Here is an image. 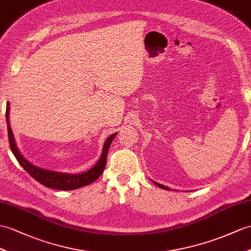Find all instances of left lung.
Here are the masks:
<instances>
[{
  "mask_svg": "<svg viewBox=\"0 0 251 251\" xmlns=\"http://www.w3.org/2000/svg\"><path fill=\"white\" fill-rule=\"evenodd\" d=\"M153 183H154V184H155L156 186H158V187H161V188H163V189H168V191H169V189H170V188H168L167 186H165V185H162V184H160V183H157V182H154V181H153Z\"/></svg>",
  "mask_w": 251,
  "mask_h": 251,
  "instance_id": "left-lung-1",
  "label": "left lung"
}]
</instances>
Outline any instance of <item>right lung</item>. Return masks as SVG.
<instances>
[{"mask_svg": "<svg viewBox=\"0 0 251 251\" xmlns=\"http://www.w3.org/2000/svg\"><path fill=\"white\" fill-rule=\"evenodd\" d=\"M6 122H7L9 146H10L11 152H13L14 155L17 158V161L19 162L21 166L26 170V173H28L30 176H33L36 181H38L40 184L45 185L49 188L60 189V191H72V189L86 186L99 178L105 167L106 156H107L109 146H111L113 139L115 138L116 134H117V133L112 134L111 136L107 137V139L104 143V146H103L102 154L94 167H91L89 170H87V172H85L83 174L71 175V174L52 172V170H47L44 168L37 167L32 163H29L25 157H23L21 152L19 151V149H18L17 144L15 142V136L13 132H11V127L9 124V102H7V105H6Z\"/></svg>", "mask_w": 251, "mask_h": 251, "instance_id": "right-lung-1", "label": "right lung"}]
</instances>
